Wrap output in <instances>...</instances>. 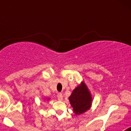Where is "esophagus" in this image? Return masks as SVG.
<instances>
[{
  "label": "esophagus",
  "mask_w": 131,
  "mask_h": 131,
  "mask_svg": "<svg viewBox=\"0 0 131 131\" xmlns=\"http://www.w3.org/2000/svg\"><path fill=\"white\" fill-rule=\"evenodd\" d=\"M58 98L59 100H63V94L62 93H58Z\"/></svg>",
  "instance_id": "34e87169"
}]
</instances>
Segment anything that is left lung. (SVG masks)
Here are the masks:
<instances>
[{"label": "left lung", "mask_w": 131, "mask_h": 131, "mask_svg": "<svg viewBox=\"0 0 131 131\" xmlns=\"http://www.w3.org/2000/svg\"><path fill=\"white\" fill-rule=\"evenodd\" d=\"M69 100L75 115L83 114L92 106V98L86 84L82 81L69 97Z\"/></svg>", "instance_id": "left-lung-1"}]
</instances>
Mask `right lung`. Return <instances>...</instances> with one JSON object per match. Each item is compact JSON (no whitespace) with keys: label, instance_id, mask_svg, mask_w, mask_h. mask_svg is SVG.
<instances>
[{"label":"right lung","instance_id":"add662e5","mask_svg":"<svg viewBox=\"0 0 131 131\" xmlns=\"http://www.w3.org/2000/svg\"><path fill=\"white\" fill-rule=\"evenodd\" d=\"M46 99H47V100H50V98H46ZM46 99H45V100H46Z\"/></svg>","mask_w":131,"mask_h":131}]
</instances>
